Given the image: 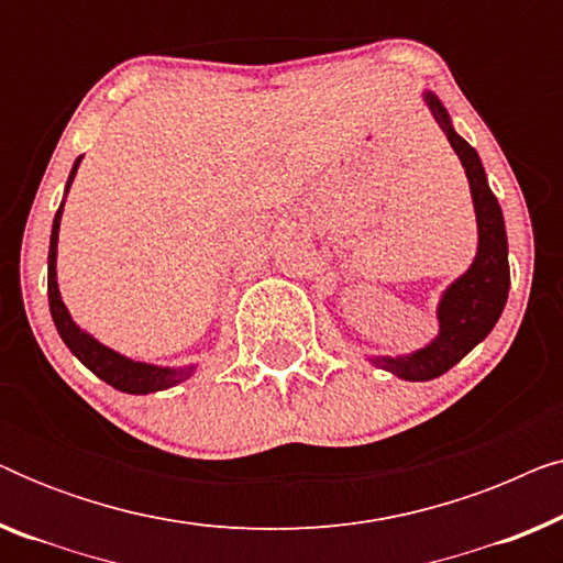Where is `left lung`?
Instances as JSON below:
<instances>
[{
    "mask_svg": "<svg viewBox=\"0 0 563 563\" xmlns=\"http://www.w3.org/2000/svg\"><path fill=\"white\" fill-rule=\"evenodd\" d=\"M428 110L449 137L451 148L464 166L472 202L476 212V256L472 266L449 284V289L438 302V322L441 330L426 349L407 353V356H368L374 366L399 376L405 382L435 379L459 364L474 345H479L492 333L499 314L505 310L507 291H510V264H507V233L503 207L492 195L487 174L472 145L451 125L449 112L433 91H422Z\"/></svg>",
    "mask_w": 563,
    "mask_h": 563,
    "instance_id": "8db88e82",
    "label": "left lung"
}]
</instances>
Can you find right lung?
Listing matches in <instances>:
<instances>
[{
    "label": "right lung",
    "mask_w": 563,
    "mask_h": 563,
    "mask_svg": "<svg viewBox=\"0 0 563 563\" xmlns=\"http://www.w3.org/2000/svg\"><path fill=\"white\" fill-rule=\"evenodd\" d=\"M81 158L84 156L74 161V168H71V174H68V181H66V195H68V189H71L76 172H79ZM64 202H60L56 218H53L51 249H48V305H51V318H53V322H56L60 341L68 345V351H71L91 374H97L99 379L107 382L114 389L128 391V395H151V391H161V389L176 387V384L187 382L189 376L197 372V364L172 368V366L145 364V361H133V358L122 356V353H118V351H112L110 345L99 343L95 335H89L87 330H81L79 325H76L71 312H68L64 299H60L58 274H56L58 230H60V214H64Z\"/></svg>",
    "instance_id": "1"
}]
</instances>
